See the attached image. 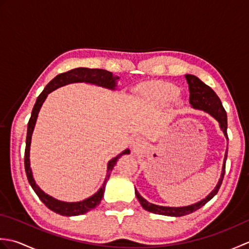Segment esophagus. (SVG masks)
<instances>
[{
  "mask_svg": "<svg viewBox=\"0 0 249 249\" xmlns=\"http://www.w3.org/2000/svg\"><path fill=\"white\" fill-rule=\"evenodd\" d=\"M143 141H142L139 137H136V138L133 139V141H131V147H133L134 151H140L142 147H143Z\"/></svg>",
  "mask_w": 249,
  "mask_h": 249,
  "instance_id": "1",
  "label": "esophagus"
}]
</instances>
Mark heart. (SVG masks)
Instances as JSON below:
<instances>
[{
	"label": "heart",
	"mask_w": 249,
	"mask_h": 249,
	"mask_svg": "<svg viewBox=\"0 0 249 249\" xmlns=\"http://www.w3.org/2000/svg\"><path fill=\"white\" fill-rule=\"evenodd\" d=\"M140 94L147 102L166 105L178 95V87L169 82H154L140 89Z\"/></svg>",
	"instance_id": "heart-1"
}]
</instances>
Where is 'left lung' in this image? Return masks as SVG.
Listing matches in <instances>:
<instances>
[{"instance_id": "left-lung-1", "label": "left lung", "mask_w": 249, "mask_h": 249, "mask_svg": "<svg viewBox=\"0 0 249 249\" xmlns=\"http://www.w3.org/2000/svg\"><path fill=\"white\" fill-rule=\"evenodd\" d=\"M185 78H186V81L188 83V88H189V104L193 106V108L198 109V110H203L205 112H208L209 114L212 115L213 118L218 122L220 129L223 130L225 137L228 139V135H227V127H228V123H227V113H226V110L223 107V104H221L219 97L216 95V93L212 89L201 81L198 77H196L194 75H185ZM227 154H228V151H226L223 170H221V176H220L219 181L217 185H216L215 189L206 198L192 205L179 206V208H170V206H161V205L150 203L149 201H146L143 197H141L140 194L137 192V189H135L136 196L137 198H138L140 204L142 205V208H143L145 211H147V212L166 215V216H176V217L190 214L195 212V211L199 210L200 208H202L206 202H209V201L218 193L220 185L223 183L225 171H226L225 169H226Z\"/></svg>"}]
</instances>
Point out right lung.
Returning <instances> with one entry per match:
<instances>
[{
    "instance_id": "add662e5",
    "label": "right lung",
    "mask_w": 249,
    "mask_h": 249,
    "mask_svg": "<svg viewBox=\"0 0 249 249\" xmlns=\"http://www.w3.org/2000/svg\"><path fill=\"white\" fill-rule=\"evenodd\" d=\"M118 79L119 77L113 76L112 72H110L108 71L98 70V68L79 67V68H75V70L68 71L66 72L57 75L55 78L52 79L48 84H47L46 88L44 89V91L40 93L38 97H37L33 110H32L30 121L28 123V134H26L25 152H24V168H25L26 177H28V179H29V183L32 186V188H33L34 192L36 193V195L38 196V198L41 200V202H43L49 210L53 211V212L56 214H60L63 216H77V215H82L84 213L89 212V211L96 208L103 199L106 184H107L110 173L112 171L113 167L115 166L116 161H118V160L122 155L129 154V150L126 149L125 151L122 152L121 154L112 158V160L108 162L107 176H106L103 186L99 188V190L96 194H94L89 198L79 201V202H64V201H60L52 198L51 196L45 194L43 190L37 186L30 167V146H31L32 134H33L37 116H38V112L41 108V106H43L45 99L47 98V96H48L49 93L54 91V89H56L57 88L66 86V84L75 83V82H86V83L96 84L98 87H103L109 89H115L116 80H118Z\"/></svg>"
}]
</instances>
